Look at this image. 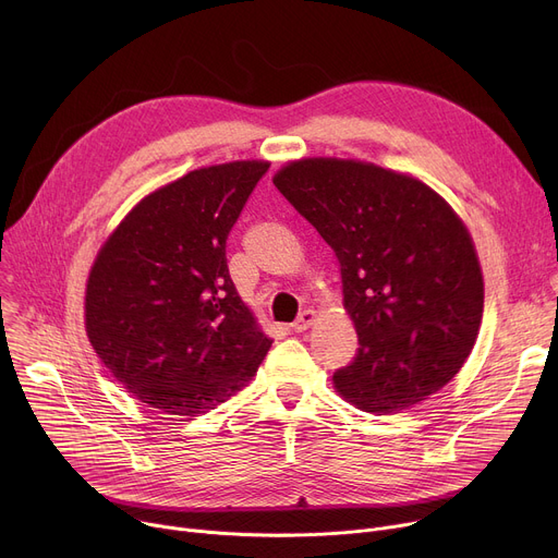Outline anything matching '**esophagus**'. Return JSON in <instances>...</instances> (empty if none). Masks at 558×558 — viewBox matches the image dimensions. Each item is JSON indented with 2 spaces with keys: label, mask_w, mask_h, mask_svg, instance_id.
Returning <instances> with one entry per match:
<instances>
[{
  "label": "esophagus",
  "mask_w": 558,
  "mask_h": 558,
  "mask_svg": "<svg viewBox=\"0 0 558 558\" xmlns=\"http://www.w3.org/2000/svg\"><path fill=\"white\" fill-rule=\"evenodd\" d=\"M314 323H316V312H314V310H303L301 316L291 323V329H293V331H305V329H310Z\"/></svg>",
  "instance_id": "1"
}]
</instances>
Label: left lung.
<instances>
[{
  "label": "left lung",
  "instance_id": "obj_1",
  "mask_svg": "<svg viewBox=\"0 0 558 558\" xmlns=\"http://www.w3.org/2000/svg\"><path fill=\"white\" fill-rule=\"evenodd\" d=\"M276 189L331 246L359 352L333 388L365 413L441 390L477 339L485 282L453 208L415 177L352 159H301Z\"/></svg>",
  "mask_w": 558,
  "mask_h": 558
}]
</instances>
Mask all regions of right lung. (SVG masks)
<instances>
[{"mask_svg":"<svg viewBox=\"0 0 558 558\" xmlns=\"http://www.w3.org/2000/svg\"><path fill=\"white\" fill-rule=\"evenodd\" d=\"M267 161L199 168L143 197L89 271L92 348L136 399L199 417L242 390L271 339L229 276L227 240Z\"/></svg>","mask_w":558,"mask_h":558,"instance_id":"right-lung-1","label":"right lung"}]
</instances>
